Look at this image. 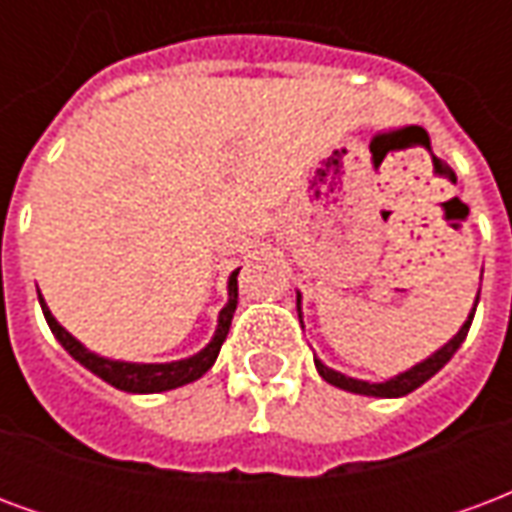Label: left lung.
I'll return each mask as SVG.
<instances>
[{"mask_svg": "<svg viewBox=\"0 0 512 512\" xmlns=\"http://www.w3.org/2000/svg\"><path fill=\"white\" fill-rule=\"evenodd\" d=\"M296 301H299V318H301V296ZM477 301H480V296L474 299V307H472V312H469V318H466V323L461 326V332L455 334L450 343L441 345L439 351H436L433 356H428L425 362H419V365H414L411 370H406V373H400V376L389 378V381H384V384H370V381L348 378V376H343V373L332 370V367L323 365L321 359H315V367H318V373H321L323 381H329L332 386H340V389H345V392H354V395H367V397H403V395H408V392H414L417 386L425 384L428 378L436 376L441 367L450 362L452 354L461 348V343L466 340V334H469V326H472L474 310H477Z\"/></svg>", "mask_w": 512, "mask_h": 512, "instance_id": "left-lung-1", "label": "left lung"}]
</instances>
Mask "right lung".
<instances>
[{"label":"right lung","instance_id":"right-lung-1","mask_svg":"<svg viewBox=\"0 0 512 512\" xmlns=\"http://www.w3.org/2000/svg\"><path fill=\"white\" fill-rule=\"evenodd\" d=\"M227 304L224 310L219 312V326H216V334L213 340L200 354L189 356V359H180V362H164V365H139V362H117V359H106V356H98L93 351H87L71 332H65L57 318L51 315V310L46 307V301L38 293L40 307H43V315H46V323L54 332V337L60 340V345L68 351V354L84 365L90 373H95L98 378H104L106 384H112L115 389H123V392H134V395H150V392H167V389H178L183 384H191L200 376H205L208 370L216 362V356L222 351V343L227 340V332H230V323H233V312L238 307V271L230 274V282H227Z\"/></svg>","mask_w":512,"mask_h":512}]
</instances>
